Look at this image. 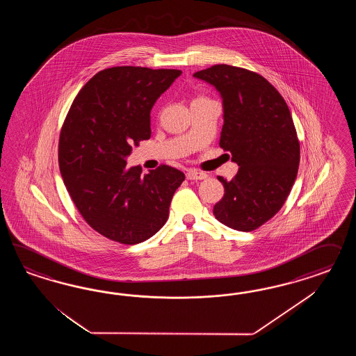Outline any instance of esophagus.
Returning a JSON list of instances; mask_svg holds the SVG:
<instances>
[{
	"label": "esophagus",
	"mask_w": 356,
	"mask_h": 356,
	"mask_svg": "<svg viewBox=\"0 0 356 356\" xmlns=\"http://www.w3.org/2000/svg\"><path fill=\"white\" fill-rule=\"evenodd\" d=\"M206 177H207V175L205 172H200L197 170H188V172H186L188 180H204Z\"/></svg>",
	"instance_id": "esophagus-1"
}]
</instances>
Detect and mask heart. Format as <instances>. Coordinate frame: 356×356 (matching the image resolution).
<instances>
[{"label": "heart", "mask_w": 356, "mask_h": 356, "mask_svg": "<svg viewBox=\"0 0 356 356\" xmlns=\"http://www.w3.org/2000/svg\"><path fill=\"white\" fill-rule=\"evenodd\" d=\"M198 99H201V97H198Z\"/></svg>", "instance_id": "heart-1"}]
</instances>
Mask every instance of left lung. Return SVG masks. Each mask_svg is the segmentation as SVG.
Instances as JSON below:
<instances>
[{
  "label": "left lung",
  "instance_id": "8db88e82",
  "mask_svg": "<svg viewBox=\"0 0 356 356\" xmlns=\"http://www.w3.org/2000/svg\"><path fill=\"white\" fill-rule=\"evenodd\" d=\"M194 78L216 87L223 103L219 146L238 165L227 181L214 216L225 226L253 231L275 216L295 183L300 145L291 113L277 88L257 73L231 65H214Z\"/></svg>",
  "mask_w": 356,
  "mask_h": 356
}]
</instances>
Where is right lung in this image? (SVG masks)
I'll return each mask as SVG.
<instances>
[{"label":"right lung","instance_id":"1","mask_svg":"<svg viewBox=\"0 0 356 356\" xmlns=\"http://www.w3.org/2000/svg\"><path fill=\"white\" fill-rule=\"evenodd\" d=\"M181 70L116 66L99 72L78 92L58 140L65 186L100 235L138 244L167 222L173 193L185 180L163 164L140 176L127 167L131 146L151 136L150 112Z\"/></svg>","mask_w":356,"mask_h":356}]
</instances>
